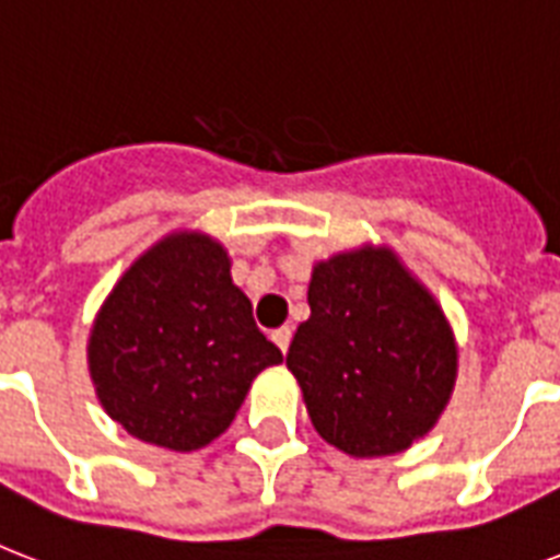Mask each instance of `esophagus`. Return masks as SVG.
Returning a JSON list of instances; mask_svg holds the SVG:
<instances>
[{"label":"esophagus","mask_w":560,"mask_h":560,"mask_svg":"<svg viewBox=\"0 0 560 560\" xmlns=\"http://www.w3.org/2000/svg\"><path fill=\"white\" fill-rule=\"evenodd\" d=\"M290 340H293V331H290L288 325H284V328H279V331H272V342H276V346H279L281 354H288Z\"/></svg>","instance_id":"34e87169"}]
</instances>
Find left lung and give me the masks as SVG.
I'll return each instance as SVG.
<instances>
[{
  "label": "left lung",
  "instance_id": "obj_1",
  "mask_svg": "<svg viewBox=\"0 0 560 560\" xmlns=\"http://www.w3.org/2000/svg\"><path fill=\"white\" fill-rule=\"evenodd\" d=\"M307 305L288 369L316 433L351 456L407 451L442 416L456 381L442 307L386 249L316 264Z\"/></svg>",
  "mask_w": 560,
  "mask_h": 560
}]
</instances>
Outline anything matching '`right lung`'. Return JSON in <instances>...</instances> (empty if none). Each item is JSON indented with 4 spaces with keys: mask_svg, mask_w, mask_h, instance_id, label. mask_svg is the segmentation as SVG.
Here are the masks:
<instances>
[{
    "mask_svg": "<svg viewBox=\"0 0 560 560\" xmlns=\"http://www.w3.org/2000/svg\"><path fill=\"white\" fill-rule=\"evenodd\" d=\"M281 363L232 284L223 246L171 235L121 276L90 337L101 404L127 433L168 451L218 439L249 383Z\"/></svg>",
    "mask_w": 560,
    "mask_h": 560,
    "instance_id": "obj_1",
    "label": "right lung"
}]
</instances>
